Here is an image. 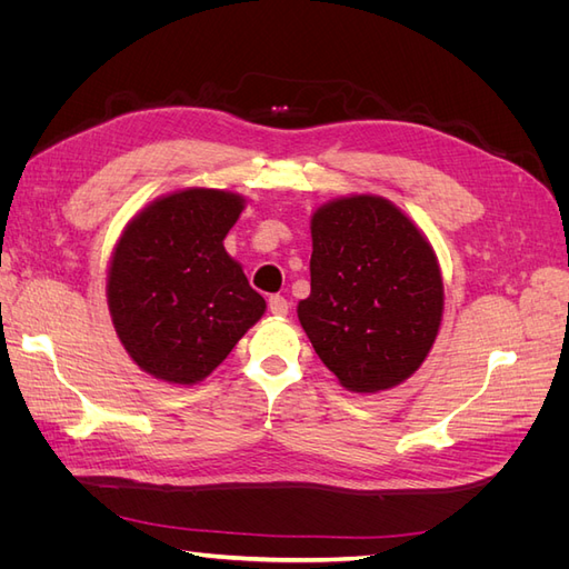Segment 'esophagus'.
I'll return each mask as SVG.
<instances>
[{"label": "esophagus", "instance_id": "34e87169", "mask_svg": "<svg viewBox=\"0 0 569 569\" xmlns=\"http://www.w3.org/2000/svg\"><path fill=\"white\" fill-rule=\"evenodd\" d=\"M268 311L272 316H287L289 313V301L284 297H280V295H272L268 299Z\"/></svg>", "mask_w": 569, "mask_h": 569}]
</instances>
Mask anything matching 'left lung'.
<instances>
[{
  "label": "left lung",
  "instance_id": "obj_1",
  "mask_svg": "<svg viewBox=\"0 0 569 569\" xmlns=\"http://www.w3.org/2000/svg\"><path fill=\"white\" fill-rule=\"evenodd\" d=\"M311 295L299 322L341 387L406 382L439 335L443 282L422 230L385 197L351 194L311 218Z\"/></svg>",
  "mask_w": 569,
  "mask_h": 569
}]
</instances>
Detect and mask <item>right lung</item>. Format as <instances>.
<instances>
[{
    "mask_svg": "<svg viewBox=\"0 0 569 569\" xmlns=\"http://www.w3.org/2000/svg\"><path fill=\"white\" fill-rule=\"evenodd\" d=\"M244 203L222 189H178L118 239L109 313L128 356L157 380L201 382L266 313V299L222 247Z\"/></svg>",
    "mask_w": 569,
    "mask_h": 569,
    "instance_id": "add662e5",
    "label": "right lung"
}]
</instances>
